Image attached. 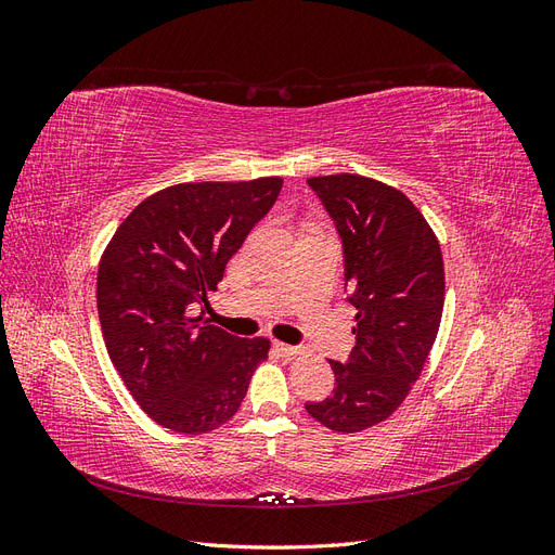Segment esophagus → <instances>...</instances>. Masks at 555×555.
I'll list each match as a JSON object with an SVG mask.
<instances>
[{
  "label": "esophagus",
  "instance_id": "obj_1",
  "mask_svg": "<svg viewBox=\"0 0 555 555\" xmlns=\"http://www.w3.org/2000/svg\"><path fill=\"white\" fill-rule=\"evenodd\" d=\"M275 349L280 351V354H284V357H296V354H300V347L287 345V343H275Z\"/></svg>",
  "mask_w": 555,
  "mask_h": 555
}]
</instances>
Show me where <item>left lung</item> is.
Returning a JSON list of instances; mask_svg holds the SVG:
<instances>
[{"instance_id": "1", "label": "left lung", "mask_w": 555, "mask_h": 555, "mask_svg": "<svg viewBox=\"0 0 555 555\" xmlns=\"http://www.w3.org/2000/svg\"><path fill=\"white\" fill-rule=\"evenodd\" d=\"M338 231L357 347L328 361L333 396L306 402L319 424L359 433L391 416L424 371L444 308L440 243L412 201L354 173L308 178Z\"/></svg>"}]
</instances>
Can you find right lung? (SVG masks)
<instances>
[{
  "instance_id": "obj_1",
  "label": "right lung",
  "mask_w": 555,
  "mask_h": 555,
  "mask_svg": "<svg viewBox=\"0 0 555 555\" xmlns=\"http://www.w3.org/2000/svg\"><path fill=\"white\" fill-rule=\"evenodd\" d=\"M280 190L282 178L173 184L141 201L104 251L96 310L108 357L164 428L201 435L227 424L268 357L266 338H236L192 306L208 308Z\"/></svg>"
}]
</instances>
